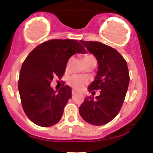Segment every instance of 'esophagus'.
<instances>
[{
  "label": "esophagus",
  "instance_id": "34e87169",
  "mask_svg": "<svg viewBox=\"0 0 153 153\" xmlns=\"http://www.w3.org/2000/svg\"><path fill=\"white\" fill-rule=\"evenodd\" d=\"M77 93V91H75V90H72V94L73 95H74V94H75Z\"/></svg>",
  "mask_w": 153,
  "mask_h": 153
}]
</instances>
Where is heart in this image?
Here are the masks:
<instances>
[{
    "instance_id": "obj_1",
    "label": "heart",
    "mask_w": 153,
    "mask_h": 153,
    "mask_svg": "<svg viewBox=\"0 0 153 153\" xmlns=\"http://www.w3.org/2000/svg\"><path fill=\"white\" fill-rule=\"evenodd\" d=\"M94 58L92 55L91 54H85L82 57V60L85 61L87 59ZM88 82V79L84 76L78 75H74L73 76L70 77L68 80V83L71 86L74 88L75 89H80L82 88L84 85Z\"/></svg>"
}]
</instances>
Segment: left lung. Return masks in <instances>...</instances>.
I'll return each mask as SVG.
<instances>
[{
	"label": "left lung",
	"instance_id": "obj_1",
	"mask_svg": "<svg viewBox=\"0 0 153 153\" xmlns=\"http://www.w3.org/2000/svg\"><path fill=\"white\" fill-rule=\"evenodd\" d=\"M80 43L97 59L99 67L96 78L88 91L100 90L94 99L85 98L79 113L85 122L96 126L104 125L116 117L122 108L129 83L127 62L115 49L99 42Z\"/></svg>",
	"mask_w": 153,
	"mask_h": 153
}]
</instances>
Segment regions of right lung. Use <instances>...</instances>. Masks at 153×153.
Masks as SVG:
<instances>
[{
  "label": "right lung",
  "mask_w": 153,
  "mask_h": 153,
  "mask_svg": "<svg viewBox=\"0 0 153 153\" xmlns=\"http://www.w3.org/2000/svg\"><path fill=\"white\" fill-rule=\"evenodd\" d=\"M75 53H85L77 40L52 39L35 47L23 62L19 94L24 112L36 125L48 127L60 120L72 90L66 85L54 91L51 81L64 75L68 61Z\"/></svg>",
  "instance_id": "obj_1"
}]
</instances>
